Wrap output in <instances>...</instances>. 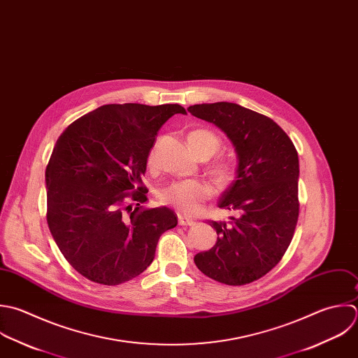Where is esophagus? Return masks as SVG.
Instances as JSON below:
<instances>
[{"instance_id": "34e87169", "label": "esophagus", "mask_w": 358, "mask_h": 358, "mask_svg": "<svg viewBox=\"0 0 358 358\" xmlns=\"http://www.w3.org/2000/svg\"><path fill=\"white\" fill-rule=\"evenodd\" d=\"M178 223H180V226H192V224H194V220L180 213V215H178Z\"/></svg>"}]
</instances>
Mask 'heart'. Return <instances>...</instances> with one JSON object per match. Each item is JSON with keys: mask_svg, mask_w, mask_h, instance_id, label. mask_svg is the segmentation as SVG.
Masks as SVG:
<instances>
[{"mask_svg": "<svg viewBox=\"0 0 358 358\" xmlns=\"http://www.w3.org/2000/svg\"><path fill=\"white\" fill-rule=\"evenodd\" d=\"M191 150L198 156L201 153L215 155L220 148V138L209 129L198 128L192 129L187 135ZM155 160L153 153L149 156V163ZM212 174L220 182H227L233 177V169L226 162H219L213 166ZM212 195V188L199 180H184L176 181L162 191V199L166 203L173 205L185 215H195L199 212L202 203Z\"/></svg>", "mask_w": 358, "mask_h": 358, "instance_id": "1", "label": "heart"}]
</instances>
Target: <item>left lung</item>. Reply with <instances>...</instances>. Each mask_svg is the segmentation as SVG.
I'll list each match as a JSON object with an SVG mask.
<instances>
[{
	"label": "left lung",
	"instance_id": "8db88e82",
	"mask_svg": "<svg viewBox=\"0 0 358 358\" xmlns=\"http://www.w3.org/2000/svg\"><path fill=\"white\" fill-rule=\"evenodd\" d=\"M188 111L220 128L238 157L236 180L219 201L233 216L209 220L217 241L195 255V265L229 286L252 283L280 262L293 240L300 209L297 150L273 120L240 104L203 103Z\"/></svg>",
	"mask_w": 358,
	"mask_h": 358
}]
</instances>
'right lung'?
I'll use <instances>...</instances> for the list:
<instances>
[{"instance_id":"add662e5","label":"right lung","mask_w":358,"mask_h":358,"mask_svg":"<svg viewBox=\"0 0 358 358\" xmlns=\"http://www.w3.org/2000/svg\"><path fill=\"white\" fill-rule=\"evenodd\" d=\"M174 114L187 111L106 104L57 139L45 169L47 223L64 258L90 282L117 286L136 278L152 264L160 236L177 226L171 209L142 206L149 152Z\"/></svg>"}]
</instances>
